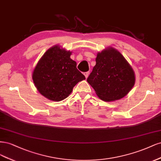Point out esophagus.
I'll use <instances>...</instances> for the list:
<instances>
[{
	"instance_id": "1",
	"label": "esophagus",
	"mask_w": 161,
	"mask_h": 161,
	"mask_svg": "<svg viewBox=\"0 0 161 161\" xmlns=\"http://www.w3.org/2000/svg\"><path fill=\"white\" fill-rule=\"evenodd\" d=\"M84 75H85V77H86V78H87V77H88V75H89V74H90V72H89V71L85 72V73H84Z\"/></svg>"
}]
</instances>
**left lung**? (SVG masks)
<instances>
[{
    "instance_id": "left-lung-1",
    "label": "left lung",
    "mask_w": 161,
    "mask_h": 161,
    "mask_svg": "<svg viewBox=\"0 0 161 161\" xmlns=\"http://www.w3.org/2000/svg\"><path fill=\"white\" fill-rule=\"evenodd\" d=\"M87 81L101 100L111 102L126 96L135 84L132 67L118 51L108 47L97 53Z\"/></svg>"
}]
</instances>
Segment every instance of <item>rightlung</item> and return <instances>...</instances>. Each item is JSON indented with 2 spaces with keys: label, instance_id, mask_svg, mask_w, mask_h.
<instances>
[{
  "label": "right lung",
  "instance_id": "right-lung-1",
  "mask_svg": "<svg viewBox=\"0 0 161 161\" xmlns=\"http://www.w3.org/2000/svg\"><path fill=\"white\" fill-rule=\"evenodd\" d=\"M71 55L69 51L55 45L46 51L35 67L34 84L40 94L50 100H64L77 83L86 79Z\"/></svg>",
  "mask_w": 161,
  "mask_h": 161
}]
</instances>
